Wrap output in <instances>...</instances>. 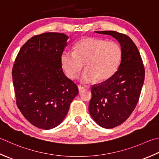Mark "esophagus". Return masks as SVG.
Wrapping results in <instances>:
<instances>
[{"instance_id": "esophagus-1", "label": "esophagus", "mask_w": 159, "mask_h": 159, "mask_svg": "<svg viewBox=\"0 0 159 159\" xmlns=\"http://www.w3.org/2000/svg\"><path fill=\"white\" fill-rule=\"evenodd\" d=\"M78 89H79V92H81V91H83V89H85V87H83V86H81V85H79V86H78Z\"/></svg>"}]
</instances>
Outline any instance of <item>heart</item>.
Returning <instances> with one entry per match:
<instances>
[{
    "mask_svg": "<svg viewBox=\"0 0 159 159\" xmlns=\"http://www.w3.org/2000/svg\"><path fill=\"white\" fill-rule=\"evenodd\" d=\"M122 59V49L114 41L88 37L78 41L74 52L65 51L61 57V63L66 76L76 79L85 65L86 69L79 77L82 83H90L98 80L103 82L116 72Z\"/></svg>",
    "mask_w": 159,
    "mask_h": 159,
    "instance_id": "1",
    "label": "heart"
}]
</instances>
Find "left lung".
I'll return each instance as SVG.
<instances>
[{"label": "left lung", "mask_w": 159, "mask_h": 159, "mask_svg": "<svg viewBox=\"0 0 159 159\" xmlns=\"http://www.w3.org/2000/svg\"><path fill=\"white\" fill-rule=\"evenodd\" d=\"M95 32L112 36L122 49L119 69L110 79L93 85L89 105L95 122L110 129L125 122L134 110L143 85L145 70L137 47L129 36L114 31Z\"/></svg>", "instance_id": "obj_1"}]
</instances>
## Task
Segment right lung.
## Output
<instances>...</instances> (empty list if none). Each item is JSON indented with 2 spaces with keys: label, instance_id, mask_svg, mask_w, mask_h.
<instances>
[{
  "label": "right lung",
  "instance_id": "obj_1",
  "mask_svg": "<svg viewBox=\"0 0 159 159\" xmlns=\"http://www.w3.org/2000/svg\"><path fill=\"white\" fill-rule=\"evenodd\" d=\"M68 39L57 32L34 36L22 46L15 60L12 79L17 106L31 124L40 129L60 125L79 93L61 63Z\"/></svg>",
  "mask_w": 159,
  "mask_h": 159
}]
</instances>
